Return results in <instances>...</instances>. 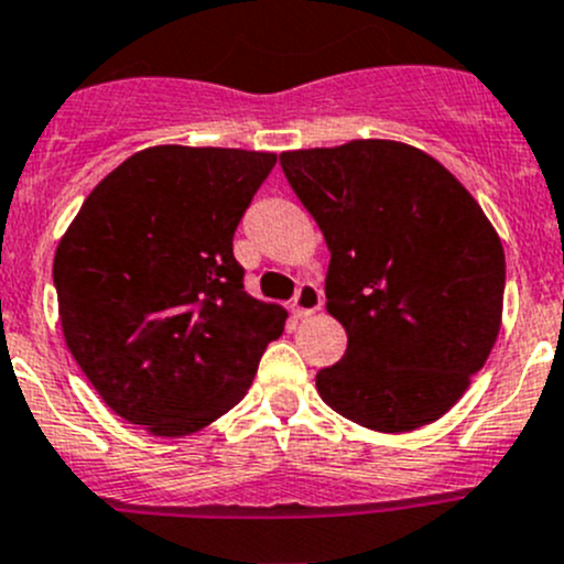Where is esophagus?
<instances>
[{"label": "esophagus", "mask_w": 564, "mask_h": 564, "mask_svg": "<svg viewBox=\"0 0 564 564\" xmlns=\"http://www.w3.org/2000/svg\"><path fill=\"white\" fill-rule=\"evenodd\" d=\"M322 303H325V300H322L319 286H316V283H303V286L297 289V294H294L292 311H294V316H300V319H303V316L316 314V311L322 308Z\"/></svg>", "instance_id": "obj_1"}]
</instances>
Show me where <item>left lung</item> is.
I'll use <instances>...</instances> for the list:
<instances>
[{"instance_id":"8db88e82","label":"left lung","mask_w":564,"mask_h":564,"mask_svg":"<svg viewBox=\"0 0 564 564\" xmlns=\"http://www.w3.org/2000/svg\"><path fill=\"white\" fill-rule=\"evenodd\" d=\"M325 234L327 314L347 352L316 375L344 419L410 433L466 393L494 349L505 248L482 206L441 162L393 140L281 154Z\"/></svg>"}]
</instances>
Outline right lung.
<instances>
[{"instance_id": "add662e5", "label": "right lung", "mask_w": 564, "mask_h": 564, "mask_svg": "<svg viewBox=\"0 0 564 564\" xmlns=\"http://www.w3.org/2000/svg\"><path fill=\"white\" fill-rule=\"evenodd\" d=\"M275 154L154 145L85 198L54 253L59 322L98 397L178 438L248 393L281 305L245 292L234 231Z\"/></svg>"}]
</instances>
